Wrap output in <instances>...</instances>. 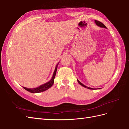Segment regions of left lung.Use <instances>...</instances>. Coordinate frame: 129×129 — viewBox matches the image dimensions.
Listing matches in <instances>:
<instances>
[{"instance_id": "1", "label": "left lung", "mask_w": 129, "mask_h": 129, "mask_svg": "<svg viewBox=\"0 0 129 129\" xmlns=\"http://www.w3.org/2000/svg\"><path fill=\"white\" fill-rule=\"evenodd\" d=\"M94 22H95L96 24L97 25H98V26H99V27H101V28H106V26H105V25L103 24V23H102L101 22H99V21H98V20H94ZM77 81H78V82L79 83L80 85H81L82 86L84 87H85V88H87L88 89H90V90H93V88H91V87H87V86H86L85 85H84L83 84H82V83H81V82H80L79 80H77ZM99 89H100V88H99Z\"/></svg>"}]
</instances>
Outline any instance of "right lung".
<instances>
[{"label":"right lung","mask_w":129,"mask_h":129,"mask_svg":"<svg viewBox=\"0 0 129 129\" xmlns=\"http://www.w3.org/2000/svg\"><path fill=\"white\" fill-rule=\"evenodd\" d=\"M58 63H58V64L56 65V68H55L54 71L53 72V76H52L51 80L49 81H48V82H46V83H44V84H43V85L39 86V87H36V88H27V87H23L24 88L25 90L30 92H31V93H39V92H43L44 91H46L48 90V89H49V88H51L54 83V80L55 76H56L57 70V67H58Z\"/></svg>","instance_id":"1"}]
</instances>
